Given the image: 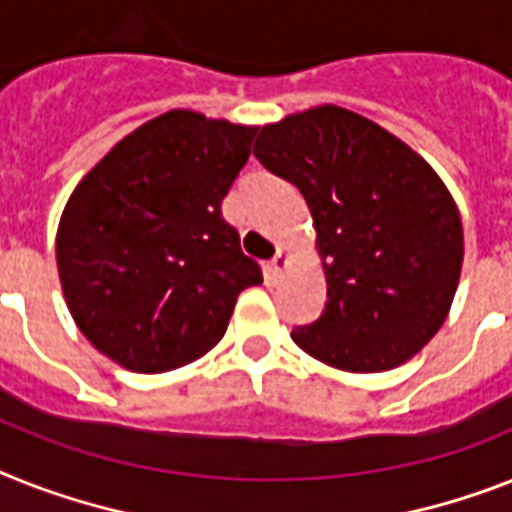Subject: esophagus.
Listing matches in <instances>:
<instances>
[{
  "mask_svg": "<svg viewBox=\"0 0 512 512\" xmlns=\"http://www.w3.org/2000/svg\"><path fill=\"white\" fill-rule=\"evenodd\" d=\"M287 261H290V259H287V253H285V251H277V253H274V259L269 261V269H272L274 277H280V274L285 272V269H287Z\"/></svg>",
  "mask_w": 512,
  "mask_h": 512,
  "instance_id": "obj_1",
  "label": "esophagus"
}]
</instances>
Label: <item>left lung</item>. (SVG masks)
<instances>
[{"mask_svg": "<svg viewBox=\"0 0 512 512\" xmlns=\"http://www.w3.org/2000/svg\"><path fill=\"white\" fill-rule=\"evenodd\" d=\"M253 154L306 198L327 306L293 340L353 374L390 371L445 324L463 266L458 206L400 138L324 104L264 125Z\"/></svg>", "mask_w": 512, "mask_h": 512, "instance_id": "obj_1", "label": "left lung"}]
</instances>
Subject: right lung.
<instances>
[{
  "mask_svg": "<svg viewBox=\"0 0 512 512\" xmlns=\"http://www.w3.org/2000/svg\"><path fill=\"white\" fill-rule=\"evenodd\" d=\"M256 128L164 112L125 135L67 201L57 269L75 324L138 374L196 361L217 345L238 295L261 285L222 198Z\"/></svg>",
  "mask_w": 512,
  "mask_h": 512,
  "instance_id": "add662e5",
  "label": "right lung"
}]
</instances>
